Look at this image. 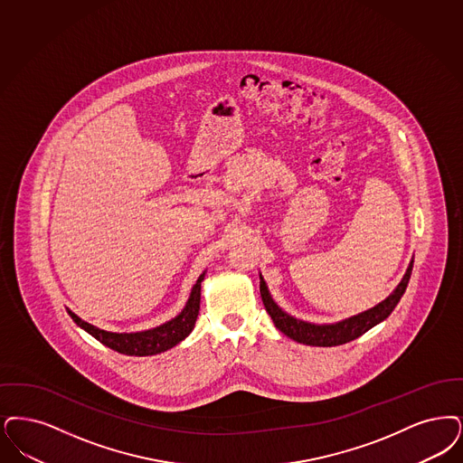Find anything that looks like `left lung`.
Listing matches in <instances>:
<instances>
[{"label":"left lung","instance_id":"1","mask_svg":"<svg viewBox=\"0 0 463 463\" xmlns=\"http://www.w3.org/2000/svg\"><path fill=\"white\" fill-rule=\"evenodd\" d=\"M411 269H413V260L408 265L405 278L402 279V282L396 286V289L383 303H379L377 307L370 308L364 314L354 315V317H350L337 324H331V326H315V324L298 320L295 317L282 312L269 295L267 284L261 278H260V295H261V301L265 305L267 314L270 315L272 322L276 324V327L280 333L286 334L288 337L295 339L298 343L310 345V346H339V345L350 343L353 339L360 337L373 326H377L379 322L388 318L407 289Z\"/></svg>","mask_w":463,"mask_h":463}]
</instances>
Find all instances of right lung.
Returning a JSON list of instances; mask_svg holds the SVG:
<instances>
[{
    "label": "right lung",
    "instance_id": "right-lung-1",
    "mask_svg": "<svg viewBox=\"0 0 463 463\" xmlns=\"http://www.w3.org/2000/svg\"><path fill=\"white\" fill-rule=\"evenodd\" d=\"M203 278L204 274H202L196 280V284L193 286L191 297L187 299L184 310L181 314L165 322L164 326L143 331V333H107L103 329H98L91 324L84 322L71 310L69 315L72 317V320L79 327H82L86 333L91 334L94 339H98L99 343H103L105 346H109L115 352L130 354V356H148V354L166 352L175 345H179L194 329V322L200 312V291H202Z\"/></svg>",
    "mask_w": 463,
    "mask_h": 463
}]
</instances>
